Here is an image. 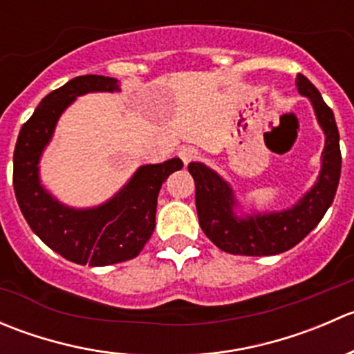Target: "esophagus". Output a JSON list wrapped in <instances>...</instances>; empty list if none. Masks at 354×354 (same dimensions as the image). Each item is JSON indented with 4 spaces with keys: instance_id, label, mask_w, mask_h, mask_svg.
Wrapping results in <instances>:
<instances>
[{
    "instance_id": "34e87169",
    "label": "esophagus",
    "mask_w": 354,
    "mask_h": 354,
    "mask_svg": "<svg viewBox=\"0 0 354 354\" xmlns=\"http://www.w3.org/2000/svg\"><path fill=\"white\" fill-rule=\"evenodd\" d=\"M181 157V160H183L185 164H190L192 160L198 159V151L195 147H183L180 149V152H178Z\"/></svg>"
}]
</instances>
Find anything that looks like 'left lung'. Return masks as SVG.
Instances as JSON below:
<instances>
[{
    "mask_svg": "<svg viewBox=\"0 0 354 354\" xmlns=\"http://www.w3.org/2000/svg\"><path fill=\"white\" fill-rule=\"evenodd\" d=\"M296 87L303 97H308L317 123L326 135L319 176L298 202L283 210L243 212L233 187L217 171L203 162L188 164L195 180L200 227L223 252L248 257L286 252L320 223L335 197L341 176V149L334 113L324 102L315 85L301 73L296 77Z\"/></svg>",
    "mask_w": 354,
    "mask_h": 354,
    "instance_id": "8db88e82",
    "label": "left lung"
}]
</instances>
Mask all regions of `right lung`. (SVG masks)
I'll list each match as a JSON object with an SVG mask.
<instances>
[{"label": "right lung", "instance_id": "1", "mask_svg": "<svg viewBox=\"0 0 354 354\" xmlns=\"http://www.w3.org/2000/svg\"><path fill=\"white\" fill-rule=\"evenodd\" d=\"M120 91L116 78L102 75L66 82L35 108L13 152V188L25 221L53 252L80 266L102 267L135 259L156 227L160 187L171 173L183 167L180 157L144 164L109 200L82 209L59 202L42 185L39 162L68 106L88 92Z\"/></svg>", "mask_w": 354, "mask_h": 354}]
</instances>
